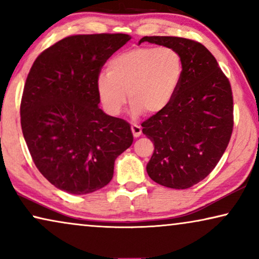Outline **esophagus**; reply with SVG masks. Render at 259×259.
Returning <instances> with one entry per match:
<instances>
[{
  "instance_id": "esophagus-1",
  "label": "esophagus",
  "mask_w": 259,
  "mask_h": 259,
  "mask_svg": "<svg viewBox=\"0 0 259 259\" xmlns=\"http://www.w3.org/2000/svg\"><path fill=\"white\" fill-rule=\"evenodd\" d=\"M131 130H132V133H133L134 137H136V138L140 137L141 127L139 125H137V123H132V126H131Z\"/></svg>"
}]
</instances>
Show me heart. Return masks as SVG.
<instances>
[{"instance_id": "b5f03b06", "label": "heart", "mask_w": 259, "mask_h": 259, "mask_svg": "<svg viewBox=\"0 0 259 259\" xmlns=\"http://www.w3.org/2000/svg\"><path fill=\"white\" fill-rule=\"evenodd\" d=\"M183 75L182 56L175 48L136 47L113 58L107 74L97 80L98 95L105 111L118 115L132 102V112L158 113L175 98Z\"/></svg>"}]
</instances>
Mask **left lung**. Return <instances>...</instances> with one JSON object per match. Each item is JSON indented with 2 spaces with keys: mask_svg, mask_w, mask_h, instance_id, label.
<instances>
[{
  "mask_svg": "<svg viewBox=\"0 0 259 259\" xmlns=\"http://www.w3.org/2000/svg\"><path fill=\"white\" fill-rule=\"evenodd\" d=\"M175 48L183 75L167 107L141 123L154 145L146 166L153 182L184 190L210 175L228 147L233 130L231 84L208 49L194 40L144 36L139 41Z\"/></svg>",
  "mask_w": 259,
  "mask_h": 259,
  "instance_id": "8db88e82",
  "label": "left lung"
}]
</instances>
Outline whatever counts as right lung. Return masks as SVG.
Masks as SVG:
<instances>
[{"mask_svg":"<svg viewBox=\"0 0 259 259\" xmlns=\"http://www.w3.org/2000/svg\"><path fill=\"white\" fill-rule=\"evenodd\" d=\"M131 36L72 35L35 60L21 99V127L41 175L58 189L87 194L107 185L115 159L133 143L126 120L99 108L102 66Z\"/></svg>","mask_w":259,"mask_h":259,"instance_id":"right-lung-1","label":"right lung"}]
</instances>
